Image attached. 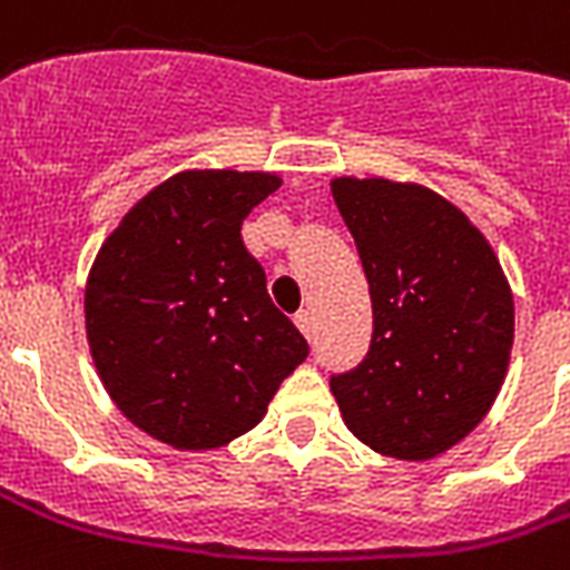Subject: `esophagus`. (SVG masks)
Segmentation results:
<instances>
[{
  "label": "esophagus",
  "instance_id": "esophagus-1",
  "mask_svg": "<svg viewBox=\"0 0 570 570\" xmlns=\"http://www.w3.org/2000/svg\"><path fill=\"white\" fill-rule=\"evenodd\" d=\"M293 320H295V325L302 328L304 337L311 341V337H314V316H311V311H298V314H295Z\"/></svg>",
  "mask_w": 570,
  "mask_h": 570
}]
</instances>
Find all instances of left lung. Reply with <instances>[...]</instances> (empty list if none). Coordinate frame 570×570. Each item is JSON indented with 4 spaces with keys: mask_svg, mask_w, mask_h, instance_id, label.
Listing matches in <instances>:
<instances>
[{
    "mask_svg": "<svg viewBox=\"0 0 570 570\" xmlns=\"http://www.w3.org/2000/svg\"><path fill=\"white\" fill-rule=\"evenodd\" d=\"M371 286V346L332 373L346 428L380 454L436 458L497 401L514 302L497 256L463 212L419 185H332Z\"/></svg>",
    "mask_w": 570,
    "mask_h": 570,
    "instance_id": "obj_1",
    "label": "left lung"
}]
</instances>
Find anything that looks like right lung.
I'll use <instances>...</instances> for the list:
<instances>
[{"mask_svg": "<svg viewBox=\"0 0 570 570\" xmlns=\"http://www.w3.org/2000/svg\"><path fill=\"white\" fill-rule=\"evenodd\" d=\"M268 173H179L130 208L86 286L95 367L125 415L173 449H220L259 424L311 346L266 289L242 224Z\"/></svg>", "mask_w": 570, "mask_h": 570, "instance_id": "obj_1", "label": "right lung"}]
</instances>
